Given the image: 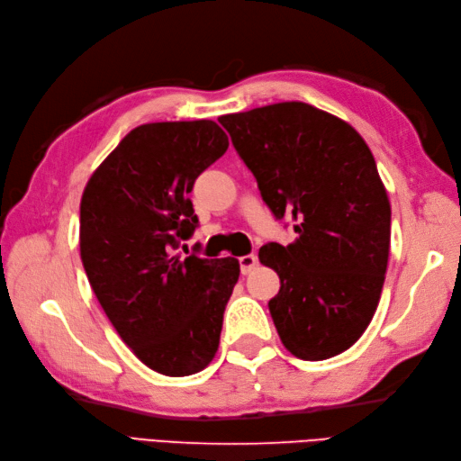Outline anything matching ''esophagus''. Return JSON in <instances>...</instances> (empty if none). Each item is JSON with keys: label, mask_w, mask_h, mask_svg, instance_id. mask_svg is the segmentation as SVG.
Segmentation results:
<instances>
[{"label": "esophagus", "mask_w": 461, "mask_h": 461, "mask_svg": "<svg viewBox=\"0 0 461 461\" xmlns=\"http://www.w3.org/2000/svg\"><path fill=\"white\" fill-rule=\"evenodd\" d=\"M256 265H258V256L256 254H248V256L240 258V271H242V275L252 273Z\"/></svg>", "instance_id": "obj_1"}]
</instances>
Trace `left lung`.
<instances>
[{"label": "left lung", "instance_id": "1", "mask_svg": "<svg viewBox=\"0 0 461 461\" xmlns=\"http://www.w3.org/2000/svg\"><path fill=\"white\" fill-rule=\"evenodd\" d=\"M276 219L296 240L265 244L281 278L269 312L286 350L305 361L346 352L369 327L384 285L390 202L373 153L346 121L303 102L219 117Z\"/></svg>", "mask_w": 461, "mask_h": 461}]
</instances>
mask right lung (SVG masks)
Segmentation results:
<instances>
[{
  "label": "right lung",
  "instance_id": "obj_1",
  "mask_svg": "<svg viewBox=\"0 0 461 461\" xmlns=\"http://www.w3.org/2000/svg\"><path fill=\"white\" fill-rule=\"evenodd\" d=\"M229 148L215 121L140 124L92 173L80 200V259L122 342L149 369L186 376L217 354L236 258L171 256L196 230L190 192Z\"/></svg>",
  "mask_w": 461,
  "mask_h": 461
}]
</instances>
